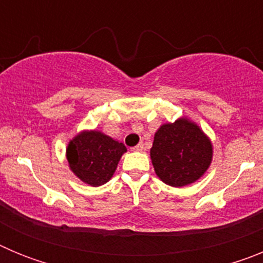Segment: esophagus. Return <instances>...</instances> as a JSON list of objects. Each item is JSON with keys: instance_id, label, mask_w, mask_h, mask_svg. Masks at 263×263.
Instances as JSON below:
<instances>
[{"instance_id": "1", "label": "esophagus", "mask_w": 263, "mask_h": 263, "mask_svg": "<svg viewBox=\"0 0 263 263\" xmlns=\"http://www.w3.org/2000/svg\"><path fill=\"white\" fill-rule=\"evenodd\" d=\"M134 152H142L143 150V143H138V145L136 146V147H133Z\"/></svg>"}]
</instances>
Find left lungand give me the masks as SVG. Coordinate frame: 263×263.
I'll list each match as a JSON object with an SVG mask.
<instances>
[{"label":"left lung","mask_w":263,"mask_h":263,"mask_svg":"<svg viewBox=\"0 0 263 263\" xmlns=\"http://www.w3.org/2000/svg\"><path fill=\"white\" fill-rule=\"evenodd\" d=\"M150 158L158 178L171 187L197 182L210 168L212 141L195 121L180 117L155 132Z\"/></svg>","instance_id":"obj_1"}]
</instances>
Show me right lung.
Wrapping results in <instances>:
<instances>
[{
	"label": "right lung",
	"mask_w": 263,
	"mask_h": 263,
	"mask_svg": "<svg viewBox=\"0 0 263 263\" xmlns=\"http://www.w3.org/2000/svg\"><path fill=\"white\" fill-rule=\"evenodd\" d=\"M122 142L96 129L81 130L66 147L68 167L73 175L90 187L105 184L126 153Z\"/></svg>",
	"instance_id": "obj_1"
}]
</instances>
